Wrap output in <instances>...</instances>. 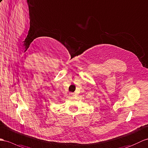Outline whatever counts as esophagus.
I'll return each instance as SVG.
<instances>
[{"label": "esophagus", "mask_w": 148, "mask_h": 148, "mask_svg": "<svg viewBox=\"0 0 148 148\" xmlns=\"http://www.w3.org/2000/svg\"><path fill=\"white\" fill-rule=\"evenodd\" d=\"M70 95H71V96H72V97H74V92H71Z\"/></svg>", "instance_id": "esophagus-1"}]
</instances>
